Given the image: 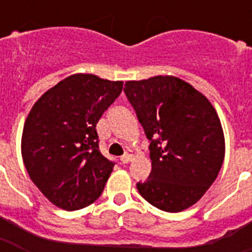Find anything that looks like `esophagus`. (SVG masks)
Here are the masks:
<instances>
[{
    "label": "esophagus",
    "mask_w": 252,
    "mask_h": 252,
    "mask_svg": "<svg viewBox=\"0 0 252 252\" xmlns=\"http://www.w3.org/2000/svg\"><path fill=\"white\" fill-rule=\"evenodd\" d=\"M132 157H133V156H132V153H129V152H126V153L124 154L123 157H120V161H122L123 163L126 165V163H129V162L132 161Z\"/></svg>",
    "instance_id": "esophagus-1"
}]
</instances>
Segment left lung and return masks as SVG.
Returning <instances> with one entry per match:
<instances>
[{"label":"left lung","instance_id":"1","mask_svg":"<svg viewBox=\"0 0 252 252\" xmlns=\"http://www.w3.org/2000/svg\"><path fill=\"white\" fill-rule=\"evenodd\" d=\"M126 95L150 141L152 172L137 189L165 212L196 204L219 175L225 137L208 98L174 76L126 81Z\"/></svg>","mask_w":252,"mask_h":252}]
</instances>
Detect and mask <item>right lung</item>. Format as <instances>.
<instances>
[{"instance_id":"add662e5","label":"right lung","mask_w":252,"mask_h":252,"mask_svg":"<svg viewBox=\"0 0 252 252\" xmlns=\"http://www.w3.org/2000/svg\"><path fill=\"white\" fill-rule=\"evenodd\" d=\"M123 90V81L77 73L47 90L30 111L22 158L43 195L64 211L90 205L102 193L114 162L99 152L96 123Z\"/></svg>"}]
</instances>
